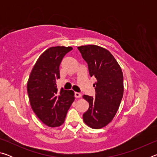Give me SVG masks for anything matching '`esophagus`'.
<instances>
[{"instance_id": "obj_1", "label": "esophagus", "mask_w": 157, "mask_h": 157, "mask_svg": "<svg viewBox=\"0 0 157 157\" xmlns=\"http://www.w3.org/2000/svg\"><path fill=\"white\" fill-rule=\"evenodd\" d=\"M75 97L76 98H80L82 97V94H80V93H78V92H75Z\"/></svg>"}]
</instances>
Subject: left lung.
<instances>
[{"instance_id":"obj_1","label":"left lung","mask_w":157,"mask_h":157,"mask_svg":"<svg viewBox=\"0 0 157 157\" xmlns=\"http://www.w3.org/2000/svg\"><path fill=\"white\" fill-rule=\"evenodd\" d=\"M88 63L89 75L96 78L95 97L84 95L89 108L83 114L85 124L100 129L111 122L123 98V75L120 65L108 50L96 45L78 47Z\"/></svg>"}]
</instances>
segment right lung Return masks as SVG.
I'll use <instances>...</instances> for the list:
<instances>
[{
    "label": "right lung",
    "mask_w": 157,
    "mask_h": 157,
    "mask_svg": "<svg viewBox=\"0 0 157 157\" xmlns=\"http://www.w3.org/2000/svg\"><path fill=\"white\" fill-rule=\"evenodd\" d=\"M72 47L55 46L48 48L37 59L29 77L27 90L31 107L42 123L50 127L64 123L67 111L75 97L72 90L57 91L56 82L60 78L59 65Z\"/></svg>",
    "instance_id": "obj_1"
}]
</instances>
